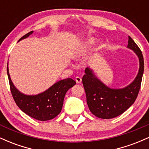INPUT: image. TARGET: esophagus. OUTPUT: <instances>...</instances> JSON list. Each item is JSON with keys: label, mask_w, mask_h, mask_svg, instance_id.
Here are the masks:
<instances>
[{"label": "esophagus", "mask_w": 149, "mask_h": 149, "mask_svg": "<svg viewBox=\"0 0 149 149\" xmlns=\"http://www.w3.org/2000/svg\"><path fill=\"white\" fill-rule=\"evenodd\" d=\"M76 81L77 83H81V81H82V79H81V77L79 76H76Z\"/></svg>", "instance_id": "34e87169"}]
</instances>
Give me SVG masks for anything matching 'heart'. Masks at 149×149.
Instances as JSON below:
<instances>
[{
	"label": "heart",
	"mask_w": 149,
	"mask_h": 149,
	"mask_svg": "<svg viewBox=\"0 0 149 149\" xmlns=\"http://www.w3.org/2000/svg\"><path fill=\"white\" fill-rule=\"evenodd\" d=\"M95 42H96V40L95 38H93V37L88 38V40L84 42V44L83 45L82 47H81L79 50H78L77 52H76L74 54H73V56L76 57H76H78L80 55V54L82 53L83 51H85V50L91 48V47H92L95 44Z\"/></svg>",
	"instance_id": "heart-1"
}]
</instances>
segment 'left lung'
Segmentation results:
<instances>
[{
  "instance_id": "8db88e82",
  "label": "left lung",
  "mask_w": 149,
  "mask_h": 149,
  "mask_svg": "<svg viewBox=\"0 0 149 149\" xmlns=\"http://www.w3.org/2000/svg\"><path fill=\"white\" fill-rule=\"evenodd\" d=\"M127 48L133 50L139 60L136 77L129 86L120 89L107 87L93 73L89 67L85 69L83 85L86 91L87 104L91 112L101 119H112L125 112L136 99L143 76L144 63L141 51L129 36Z\"/></svg>"
}]
</instances>
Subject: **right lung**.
Masks as SVG:
<instances>
[{"label": "right lung", "mask_w": 149, "mask_h": 149, "mask_svg": "<svg viewBox=\"0 0 149 149\" xmlns=\"http://www.w3.org/2000/svg\"><path fill=\"white\" fill-rule=\"evenodd\" d=\"M32 33L33 31L28 32L21 37L18 42ZM7 73L11 93L16 104L29 117L40 121L52 120L61 112L65 95L68 90L76 83L72 78H66L54 83L45 92L35 95H27L15 87L10 76L8 66Z\"/></svg>", "instance_id": "obj_1"}]
</instances>
